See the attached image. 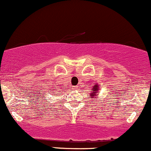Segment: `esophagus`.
Here are the masks:
<instances>
[{"mask_svg": "<svg viewBox=\"0 0 151 151\" xmlns=\"http://www.w3.org/2000/svg\"><path fill=\"white\" fill-rule=\"evenodd\" d=\"M77 89V86H72V89Z\"/></svg>", "mask_w": 151, "mask_h": 151, "instance_id": "34e87169", "label": "esophagus"}]
</instances>
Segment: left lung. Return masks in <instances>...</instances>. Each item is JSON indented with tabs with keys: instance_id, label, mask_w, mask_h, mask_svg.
Masks as SVG:
<instances>
[{
	"instance_id": "1",
	"label": "left lung",
	"mask_w": 151,
	"mask_h": 151,
	"mask_svg": "<svg viewBox=\"0 0 151 151\" xmlns=\"http://www.w3.org/2000/svg\"><path fill=\"white\" fill-rule=\"evenodd\" d=\"M92 92H91V94H90L91 95V99H94L95 97H96V94H97V93L99 92V86L97 85V84H95L94 86H93V87L92 88Z\"/></svg>"
}]
</instances>
